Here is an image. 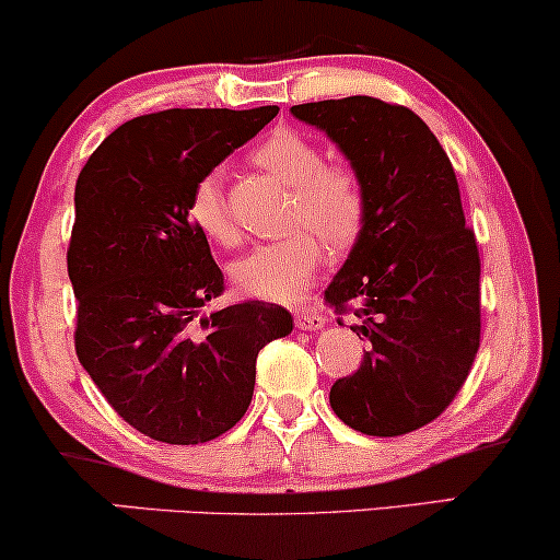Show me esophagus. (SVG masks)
<instances>
[{"label": "esophagus", "mask_w": 560, "mask_h": 560, "mask_svg": "<svg viewBox=\"0 0 560 560\" xmlns=\"http://www.w3.org/2000/svg\"><path fill=\"white\" fill-rule=\"evenodd\" d=\"M327 319H324L322 314L316 312H299L295 314V327L299 329H306V332H316V329H322Z\"/></svg>", "instance_id": "obj_1"}]
</instances>
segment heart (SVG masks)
Instances as JSON below:
<instances>
[{
  "mask_svg": "<svg viewBox=\"0 0 560 560\" xmlns=\"http://www.w3.org/2000/svg\"><path fill=\"white\" fill-rule=\"evenodd\" d=\"M261 168L293 186L288 223L291 236L254 246L231 265L241 293L272 303H293L312 285L329 246L353 244L365 215L361 178L348 165L322 163L319 148L293 129L269 135L254 153ZM189 218L212 244H238V228L228 212L215 176L199 178L189 197ZM306 224V229H301Z\"/></svg>",
  "mask_w": 560,
  "mask_h": 560,
  "instance_id": "heart-1",
  "label": "heart"
}]
</instances>
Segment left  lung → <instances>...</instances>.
I'll return each mask as SVG.
<instances>
[{
  "label": "left lung",
  "instance_id": "1",
  "mask_svg": "<svg viewBox=\"0 0 560 560\" xmlns=\"http://www.w3.org/2000/svg\"><path fill=\"white\" fill-rule=\"evenodd\" d=\"M361 178L365 215L324 299L361 316V369L329 389L335 416L365 436L431 423L480 348V257L452 163L425 121L369 95L293 106Z\"/></svg>",
  "mask_w": 560,
  "mask_h": 560
}]
</instances>
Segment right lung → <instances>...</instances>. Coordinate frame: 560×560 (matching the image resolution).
<instances>
[{"instance_id": "right-lung-1", "label": "right lung", "mask_w": 560, "mask_h": 560, "mask_svg": "<svg viewBox=\"0 0 560 560\" xmlns=\"http://www.w3.org/2000/svg\"><path fill=\"white\" fill-rule=\"evenodd\" d=\"M278 106L168 108L121 124L74 186L67 272L78 299L74 350L119 416L165 444H205L244 418L257 355L291 335L278 303L205 314L225 291L189 197Z\"/></svg>"}]
</instances>
